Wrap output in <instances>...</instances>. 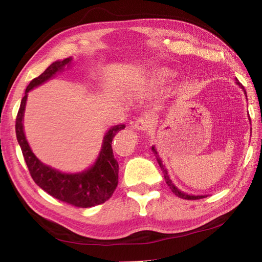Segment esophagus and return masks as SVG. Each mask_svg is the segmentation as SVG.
Segmentation results:
<instances>
[{"label": "esophagus", "instance_id": "esophagus-1", "mask_svg": "<svg viewBox=\"0 0 262 262\" xmlns=\"http://www.w3.org/2000/svg\"><path fill=\"white\" fill-rule=\"evenodd\" d=\"M150 126H151V120H150L149 117H145V115L139 117L134 122V127L141 132L148 130Z\"/></svg>", "mask_w": 262, "mask_h": 262}]
</instances>
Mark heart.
Masks as SVG:
<instances>
[{"label": "heart", "mask_w": 262, "mask_h": 262, "mask_svg": "<svg viewBox=\"0 0 262 262\" xmlns=\"http://www.w3.org/2000/svg\"><path fill=\"white\" fill-rule=\"evenodd\" d=\"M172 76H173V72L168 68H165V67L154 68L148 75L147 82L150 84V85H155V86L163 85V84H165Z\"/></svg>", "instance_id": "1"}]
</instances>
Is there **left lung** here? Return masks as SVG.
Here are the masks:
<instances>
[{
	"label": "left lung",
	"instance_id": "obj_1",
	"mask_svg": "<svg viewBox=\"0 0 262 262\" xmlns=\"http://www.w3.org/2000/svg\"><path fill=\"white\" fill-rule=\"evenodd\" d=\"M239 86H241L243 90H244V92H245V95H246V91H245V89H244V86H243V84H241L239 83L238 81L236 82ZM152 149V151L156 154V157H157V162H158V164H159V166H161V168H162V171L164 172V179H165V181H166V184H167V186H170V188H171V190L172 192H173L177 196L178 198H180V199H185V200H199V199H203V198H206V195H196V196H195V195H188V194H186V193H183L181 192V190H179L178 188L176 187V186L173 185V183H172V180L170 179V177H168V174H167V171H166V168H165V166L163 165V163H162V161H161V158H159L158 156H157V152H156V150H155V148L152 147L151 148Z\"/></svg>",
	"mask_w": 262,
	"mask_h": 262
}]
</instances>
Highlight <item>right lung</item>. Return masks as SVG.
Wrapping results in <instances>:
<instances>
[{
    "label": "right lung",
    "mask_w": 262,
    "mask_h": 262,
    "mask_svg": "<svg viewBox=\"0 0 262 262\" xmlns=\"http://www.w3.org/2000/svg\"><path fill=\"white\" fill-rule=\"evenodd\" d=\"M70 62H72V57L64 59L63 61L53 62L45 72L30 82L25 90V96L20 101L18 113H17L16 136L30 174L39 187L52 195L53 198L68 205L78 208H90L107 201L117 188L119 164L114 157L112 141L119 132L125 129L126 126L117 125L111 128L104 137L103 147L95 165L82 173L76 174L62 173L42 164L34 156L23 130V117L28 92L46 82L57 72L63 70Z\"/></svg>",
    "instance_id": "right-lung-1"
}]
</instances>
